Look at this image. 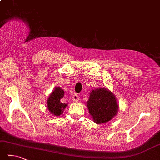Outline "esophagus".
<instances>
[{"label": "esophagus", "instance_id": "1", "mask_svg": "<svg viewBox=\"0 0 160 160\" xmlns=\"http://www.w3.org/2000/svg\"><path fill=\"white\" fill-rule=\"evenodd\" d=\"M79 95H78V94H77V93H75V94L73 95V97H72V100L74 102L79 101Z\"/></svg>", "mask_w": 160, "mask_h": 160}]
</instances>
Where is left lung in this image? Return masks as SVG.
I'll return each instance as SVG.
<instances>
[{
	"mask_svg": "<svg viewBox=\"0 0 160 160\" xmlns=\"http://www.w3.org/2000/svg\"><path fill=\"white\" fill-rule=\"evenodd\" d=\"M87 107L94 122L98 124L110 121L118 110L115 96L103 88L92 90Z\"/></svg>",
	"mask_w": 160,
	"mask_h": 160,
	"instance_id": "left-lung-1",
	"label": "left lung"
}]
</instances>
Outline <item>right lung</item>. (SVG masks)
Listing matches in <instances>:
<instances>
[{
    "label": "right lung",
    "instance_id": "right-lung-1",
    "mask_svg": "<svg viewBox=\"0 0 160 160\" xmlns=\"http://www.w3.org/2000/svg\"><path fill=\"white\" fill-rule=\"evenodd\" d=\"M64 96V90L60 87L54 89L47 99V107L50 112L53 115L60 116L62 113L63 110L67 107V104L61 102V99Z\"/></svg>",
    "mask_w": 160,
    "mask_h": 160
}]
</instances>
